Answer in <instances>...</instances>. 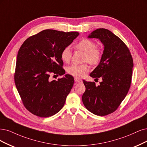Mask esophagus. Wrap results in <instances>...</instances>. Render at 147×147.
<instances>
[{
    "instance_id": "34e87169",
    "label": "esophagus",
    "mask_w": 147,
    "mask_h": 147,
    "mask_svg": "<svg viewBox=\"0 0 147 147\" xmlns=\"http://www.w3.org/2000/svg\"><path fill=\"white\" fill-rule=\"evenodd\" d=\"M74 81H75L76 82H77V83H81V82H82V80H81V79H78V78H74Z\"/></svg>"
}]
</instances>
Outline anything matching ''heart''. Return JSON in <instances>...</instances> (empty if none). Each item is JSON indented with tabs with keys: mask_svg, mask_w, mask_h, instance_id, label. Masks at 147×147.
Instances as JSON below:
<instances>
[{
	"mask_svg": "<svg viewBox=\"0 0 147 147\" xmlns=\"http://www.w3.org/2000/svg\"><path fill=\"white\" fill-rule=\"evenodd\" d=\"M96 43L87 38H82L75 43V48L85 53L84 62H88L92 65H99L102 59L103 52L101 49L96 47ZM72 54L69 47H64L61 53V58L65 63H69L71 59ZM90 67L88 63L82 65L73 64L66 68L68 74L75 78H82L88 71Z\"/></svg>",
	"mask_w": 147,
	"mask_h": 147,
	"instance_id": "obj_1",
	"label": "heart"
}]
</instances>
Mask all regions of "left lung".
I'll use <instances>...</instances> for the list:
<instances>
[{
	"label": "left lung",
	"instance_id": "left-lung-1",
	"mask_svg": "<svg viewBox=\"0 0 147 147\" xmlns=\"http://www.w3.org/2000/svg\"><path fill=\"white\" fill-rule=\"evenodd\" d=\"M88 37L99 39L105 46L100 63L90 74L102 81L96 86L94 82L84 80L86 89L82 99L88 111L104 116L115 112L128 93L131 83L133 57L125 43L110 30L97 29Z\"/></svg>",
	"mask_w": 147,
	"mask_h": 147
}]
</instances>
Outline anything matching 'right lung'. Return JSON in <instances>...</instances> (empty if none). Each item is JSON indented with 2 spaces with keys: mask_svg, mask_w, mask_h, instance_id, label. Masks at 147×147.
<instances>
[{
  "mask_svg": "<svg viewBox=\"0 0 147 147\" xmlns=\"http://www.w3.org/2000/svg\"><path fill=\"white\" fill-rule=\"evenodd\" d=\"M79 32L45 30L25 40L18 51L14 82L24 107L34 115L47 117L63 107L74 84L69 74L57 80L51 74L65 73L61 58L62 49L68 46Z\"/></svg>",
  "mask_w": 147,
  "mask_h": 147,
  "instance_id": "add662e5",
  "label": "right lung"
}]
</instances>
